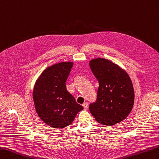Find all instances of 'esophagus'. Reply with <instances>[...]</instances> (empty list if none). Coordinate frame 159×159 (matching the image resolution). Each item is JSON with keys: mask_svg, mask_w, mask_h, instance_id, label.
Segmentation results:
<instances>
[{"mask_svg": "<svg viewBox=\"0 0 159 159\" xmlns=\"http://www.w3.org/2000/svg\"><path fill=\"white\" fill-rule=\"evenodd\" d=\"M83 106L85 110H87V109L88 108V102H84V103L83 104Z\"/></svg>", "mask_w": 159, "mask_h": 159, "instance_id": "esophagus-1", "label": "esophagus"}]
</instances>
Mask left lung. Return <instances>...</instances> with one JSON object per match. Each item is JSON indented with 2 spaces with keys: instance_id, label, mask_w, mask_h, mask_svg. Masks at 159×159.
I'll list each match as a JSON object with an SVG mask.
<instances>
[{
  "instance_id": "1",
  "label": "left lung",
  "mask_w": 159,
  "mask_h": 159,
  "mask_svg": "<svg viewBox=\"0 0 159 159\" xmlns=\"http://www.w3.org/2000/svg\"><path fill=\"white\" fill-rule=\"evenodd\" d=\"M89 67L99 83L96 101L89 104L90 112L102 125L120 123L128 116L134 101L129 76L116 64L105 58L93 59Z\"/></svg>"
}]
</instances>
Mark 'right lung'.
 I'll return each mask as SVG.
<instances>
[{
  "mask_svg": "<svg viewBox=\"0 0 159 159\" xmlns=\"http://www.w3.org/2000/svg\"><path fill=\"white\" fill-rule=\"evenodd\" d=\"M72 66L71 62H64L48 67L34 86L36 112L43 122L54 128L70 125L83 109L66 89L65 82Z\"/></svg>",
  "mask_w": 159,
  "mask_h": 159,
  "instance_id": "add662e5",
  "label": "right lung"
}]
</instances>
